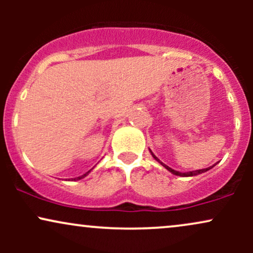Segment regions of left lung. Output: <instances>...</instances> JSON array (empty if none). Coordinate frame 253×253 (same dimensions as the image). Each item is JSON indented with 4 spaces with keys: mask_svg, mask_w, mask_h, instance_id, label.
<instances>
[{
    "mask_svg": "<svg viewBox=\"0 0 253 253\" xmlns=\"http://www.w3.org/2000/svg\"><path fill=\"white\" fill-rule=\"evenodd\" d=\"M150 150V149H149ZM150 152H151V155H152V157L153 158L156 159L157 162H158L159 164H162L163 165V167L165 168V169H167L168 171H170L171 173H172V175H176V176H182V177H193V176H197V175H200V173H203V172H206V171H208V170H211V168L213 167H215V164L214 165H211V167H210V168H206V169H200V170H194V171H188V172H179V171H177V170H173V169H171L170 167H168L167 164H164L163 162H161L159 161L158 158H157V157L153 155V152L152 151L150 150Z\"/></svg>",
    "mask_w": 253,
    "mask_h": 253,
    "instance_id": "obj_1",
    "label": "left lung"
}]
</instances>
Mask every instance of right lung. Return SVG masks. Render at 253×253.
<instances>
[{"mask_svg": "<svg viewBox=\"0 0 253 253\" xmlns=\"http://www.w3.org/2000/svg\"><path fill=\"white\" fill-rule=\"evenodd\" d=\"M91 170H92V169H91ZM91 170H89L88 172H85V173H84V175H82V176H78V177H76V178H74V181H78V179L84 178V177H85L86 175H89V172H90V171H91Z\"/></svg>", "mask_w": 253, "mask_h": 253, "instance_id": "1", "label": "right lung"}]
</instances>
